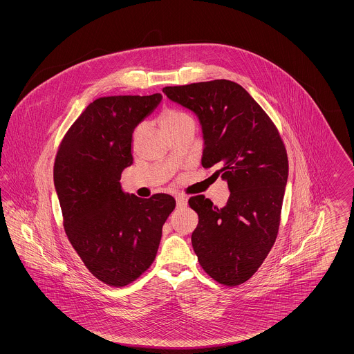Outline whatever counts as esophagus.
I'll list each match as a JSON object with an SVG mask.
<instances>
[{
	"instance_id": "esophagus-1",
	"label": "esophagus",
	"mask_w": 354,
	"mask_h": 354,
	"mask_svg": "<svg viewBox=\"0 0 354 354\" xmlns=\"http://www.w3.org/2000/svg\"><path fill=\"white\" fill-rule=\"evenodd\" d=\"M176 207H185L187 205V198L183 196V195H176Z\"/></svg>"
}]
</instances>
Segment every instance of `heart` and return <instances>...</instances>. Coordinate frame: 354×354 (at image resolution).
<instances>
[{"label":"heart","mask_w":354,"mask_h":354,"mask_svg":"<svg viewBox=\"0 0 354 354\" xmlns=\"http://www.w3.org/2000/svg\"><path fill=\"white\" fill-rule=\"evenodd\" d=\"M194 119L191 118V115L182 110H176V109H167L165 110L160 117H159V123L160 127L163 129V131L167 134L169 131H172L176 127H180L182 124L185 123H192ZM140 131V127H138L135 130V136Z\"/></svg>","instance_id":"b5f03b06"}]
</instances>
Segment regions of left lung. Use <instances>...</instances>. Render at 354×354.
I'll return each instance as SVG.
<instances>
[{"label": "left lung", "mask_w": 354, "mask_h": 354, "mask_svg": "<svg viewBox=\"0 0 354 354\" xmlns=\"http://www.w3.org/2000/svg\"><path fill=\"white\" fill-rule=\"evenodd\" d=\"M163 93L202 124V166L216 167L230 198L216 207L189 198L199 223L191 241L199 264L224 286L245 283L259 270L279 232L288 156L266 111L240 84L227 80L169 86Z\"/></svg>", "instance_id": "obj_1"}]
</instances>
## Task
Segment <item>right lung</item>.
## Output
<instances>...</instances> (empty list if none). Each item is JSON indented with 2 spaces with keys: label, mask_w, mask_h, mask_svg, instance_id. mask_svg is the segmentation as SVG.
<instances>
[{
  "label": "right lung",
  "mask_w": 354,
  "mask_h": 354,
  "mask_svg": "<svg viewBox=\"0 0 354 354\" xmlns=\"http://www.w3.org/2000/svg\"><path fill=\"white\" fill-rule=\"evenodd\" d=\"M162 98L156 93L91 102L55 156L54 187L66 235L86 268L107 286H127L151 266L175 208L171 195L142 199L119 182L133 165L135 127Z\"/></svg>",
  "instance_id": "1"
}]
</instances>
